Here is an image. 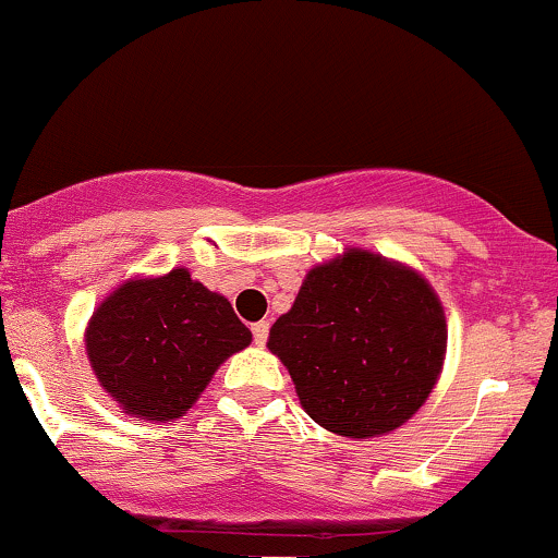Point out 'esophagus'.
<instances>
[{
	"instance_id": "1",
	"label": "esophagus",
	"mask_w": 558,
	"mask_h": 558,
	"mask_svg": "<svg viewBox=\"0 0 558 558\" xmlns=\"http://www.w3.org/2000/svg\"><path fill=\"white\" fill-rule=\"evenodd\" d=\"M252 332H254V343L265 345L267 343V332H270V323H267V319H262V323H254Z\"/></svg>"
}]
</instances>
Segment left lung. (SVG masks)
<instances>
[{
    "label": "left lung",
    "instance_id": "left-lung-1",
    "mask_svg": "<svg viewBox=\"0 0 558 558\" xmlns=\"http://www.w3.org/2000/svg\"><path fill=\"white\" fill-rule=\"evenodd\" d=\"M446 312L414 267L345 248L306 272L267 349L304 412L343 438H380L420 412L444 373Z\"/></svg>",
    "mask_w": 558,
    "mask_h": 558
}]
</instances>
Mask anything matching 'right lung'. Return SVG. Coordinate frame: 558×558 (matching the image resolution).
<instances>
[{"label":"right lung","mask_w":558,"mask_h":558,"mask_svg":"<svg viewBox=\"0 0 558 558\" xmlns=\"http://www.w3.org/2000/svg\"><path fill=\"white\" fill-rule=\"evenodd\" d=\"M83 343L96 380L125 414L172 422L228 356L252 343V330L226 296L175 267L114 288L94 310Z\"/></svg>","instance_id":"add662e5"}]
</instances>
